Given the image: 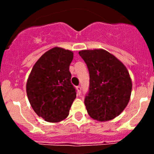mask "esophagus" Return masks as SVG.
Returning a JSON list of instances; mask_svg holds the SVG:
<instances>
[{
    "instance_id": "34e87169",
    "label": "esophagus",
    "mask_w": 154,
    "mask_h": 154,
    "mask_svg": "<svg viewBox=\"0 0 154 154\" xmlns=\"http://www.w3.org/2000/svg\"><path fill=\"white\" fill-rule=\"evenodd\" d=\"M76 89H77V94H78V95H80V93H81V87L77 86L76 87Z\"/></svg>"
}]
</instances>
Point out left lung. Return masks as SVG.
I'll list each match as a JSON object with an SVG mask.
<instances>
[{
	"label": "left lung",
	"instance_id": "left-lung-1",
	"mask_svg": "<svg viewBox=\"0 0 154 154\" xmlns=\"http://www.w3.org/2000/svg\"><path fill=\"white\" fill-rule=\"evenodd\" d=\"M79 54L89 71V91L84 101L88 114L99 122L112 120L130 101L133 85L127 68L103 49L83 50Z\"/></svg>",
	"mask_w": 154,
	"mask_h": 154
}]
</instances>
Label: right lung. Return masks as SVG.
Returning a JSON list of instances; mask_svg holds the SVG:
<instances>
[{
	"mask_svg": "<svg viewBox=\"0 0 154 154\" xmlns=\"http://www.w3.org/2000/svg\"><path fill=\"white\" fill-rule=\"evenodd\" d=\"M74 53L55 47L45 53L32 67L26 84L32 109L45 122L57 123L69 115L76 98L69 66Z\"/></svg>",
	"mask_w": 154,
	"mask_h": 154,
	"instance_id": "1",
	"label": "right lung"
}]
</instances>
